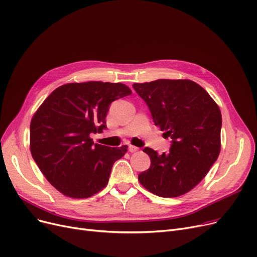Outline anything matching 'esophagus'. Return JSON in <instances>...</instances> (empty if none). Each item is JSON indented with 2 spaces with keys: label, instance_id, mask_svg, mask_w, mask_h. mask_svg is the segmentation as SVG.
Here are the masks:
<instances>
[{
  "label": "esophagus",
  "instance_id": "34e87169",
  "mask_svg": "<svg viewBox=\"0 0 257 257\" xmlns=\"http://www.w3.org/2000/svg\"><path fill=\"white\" fill-rule=\"evenodd\" d=\"M139 149H140V148H138V147H136V146H133V145H129V151H130V152H137V151H139Z\"/></svg>",
  "mask_w": 257,
  "mask_h": 257
}]
</instances>
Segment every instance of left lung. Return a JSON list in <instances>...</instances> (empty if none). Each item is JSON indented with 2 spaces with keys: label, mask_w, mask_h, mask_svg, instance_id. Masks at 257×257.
Here are the masks:
<instances>
[{
  "label": "left lung",
  "mask_w": 257,
  "mask_h": 257,
  "mask_svg": "<svg viewBox=\"0 0 257 257\" xmlns=\"http://www.w3.org/2000/svg\"><path fill=\"white\" fill-rule=\"evenodd\" d=\"M146 102L155 126L171 138L168 153L146 147L150 168L139 174L151 193L177 197L193 189L209 172L220 151L221 113L205 89L190 80H156L133 84Z\"/></svg>",
  "instance_id": "1"
}]
</instances>
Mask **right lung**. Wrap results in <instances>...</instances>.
I'll use <instances>...</instances> for the list:
<instances>
[{
	"label": "right lung",
	"instance_id": "add662e5",
	"mask_svg": "<svg viewBox=\"0 0 257 257\" xmlns=\"http://www.w3.org/2000/svg\"><path fill=\"white\" fill-rule=\"evenodd\" d=\"M121 83H69L55 89L30 122V151L47 181L62 194L90 197L106 187L115 161L127 152L94 144L106 128L110 104L130 95Z\"/></svg>",
	"mask_w": 257,
	"mask_h": 257
}]
</instances>
